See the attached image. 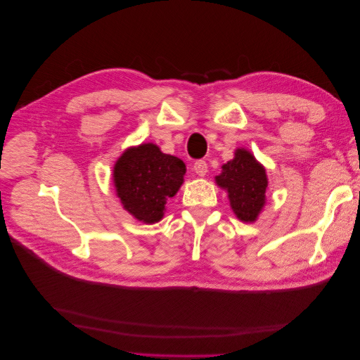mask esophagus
<instances>
[{
    "instance_id": "34e87169",
    "label": "esophagus",
    "mask_w": 360,
    "mask_h": 360,
    "mask_svg": "<svg viewBox=\"0 0 360 360\" xmlns=\"http://www.w3.org/2000/svg\"><path fill=\"white\" fill-rule=\"evenodd\" d=\"M193 171L197 176L202 177V176H205L207 171H209V165H207L205 160H197L193 163Z\"/></svg>"
}]
</instances>
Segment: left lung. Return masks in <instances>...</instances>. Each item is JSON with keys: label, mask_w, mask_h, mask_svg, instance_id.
<instances>
[{"label": "left lung", "mask_w": 360, "mask_h": 360, "mask_svg": "<svg viewBox=\"0 0 360 360\" xmlns=\"http://www.w3.org/2000/svg\"><path fill=\"white\" fill-rule=\"evenodd\" d=\"M216 183L228 191L231 209L238 219L254 222L266 202L267 176L249 151L238 148L236 158L222 167Z\"/></svg>", "instance_id": "8db88e82"}]
</instances>
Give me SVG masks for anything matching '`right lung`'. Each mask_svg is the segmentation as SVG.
Masks as SVG:
<instances>
[{"label": "right lung", "instance_id": "right-lung-1", "mask_svg": "<svg viewBox=\"0 0 360 360\" xmlns=\"http://www.w3.org/2000/svg\"><path fill=\"white\" fill-rule=\"evenodd\" d=\"M184 172L183 160L163 155L155 144H143L124 151L117 160V195L138 221L155 224L162 219L167 201L180 189Z\"/></svg>", "mask_w": 360, "mask_h": 360}]
</instances>
